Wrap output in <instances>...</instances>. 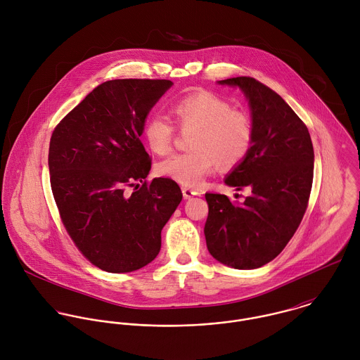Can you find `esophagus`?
I'll use <instances>...</instances> for the list:
<instances>
[{"instance_id": "esophagus-1", "label": "esophagus", "mask_w": 360, "mask_h": 360, "mask_svg": "<svg viewBox=\"0 0 360 360\" xmlns=\"http://www.w3.org/2000/svg\"><path fill=\"white\" fill-rule=\"evenodd\" d=\"M181 191H183V197H184V200H190L191 197H194V195H198V194H200L198 191H195V190H193V188H190V187H183V188H181Z\"/></svg>"}]
</instances>
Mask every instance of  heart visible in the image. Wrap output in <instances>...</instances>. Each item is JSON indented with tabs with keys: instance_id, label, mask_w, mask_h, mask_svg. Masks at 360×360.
<instances>
[{
	"instance_id": "obj_1",
	"label": "heart",
	"mask_w": 360,
	"mask_h": 360,
	"mask_svg": "<svg viewBox=\"0 0 360 360\" xmlns=\"http://www.w3.org/2000/svg\"><path fill=\"white\" fill-rule=\"evenodd\" d=\"M172 110L180 130L195 129L190 139L193 151L174 154L160 160L155 172L186 187H200L214 169H233L250 154L254 144V122L251 116L234 109L227 100L210 93L197 91L174 101ZM143 136L156 155L172 148L176 126L162 115H151Z\"/></svg>"
}]
</instances>
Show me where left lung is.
I'll list each match as a JSON object with an SVG mask.
<instances>
[{
  "label": "left lung",
  "instance_id": "left-lung-1",
  "mask_svg": "<svg viewBox=\"0 0 360 360\" xmlns=\"http://www.w3.org/2000/svg\"><path fill=\"white\" fill-rule=\"evenodd\" d=\"M238 86L252 110L254 144L226 177V184L251 195L236 204L206 193V247L234 269H257L277 257L300 227L313 181V146L307 124L276 91L250 76L220 80ZM237 198V197H236Z\"/></svg>",
  "mask_w": 360,
  "mask_h": 360
}]
</instances>
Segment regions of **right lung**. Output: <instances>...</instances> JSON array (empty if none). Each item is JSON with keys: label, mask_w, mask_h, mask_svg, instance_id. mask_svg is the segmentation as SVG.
<instances>
[{"label": "right lung", "mask_w": 360, "mask_h": 360, "mask_svg": "<svg viewBox=\"0 0 360 360\" xmlns=\"http://www.w3.org/2000/svg\"><path fill=\"white\" fill-rule=\"evenodd\" d=\"M170 86L165 79L105 82L52 131L49 167L60 221L82 255L105 271L153 262L183 198L170 179L146 180L151 158L140 140L148 112Z\"/></svg>", "instance_id": "add662e5"}]
</instances>
